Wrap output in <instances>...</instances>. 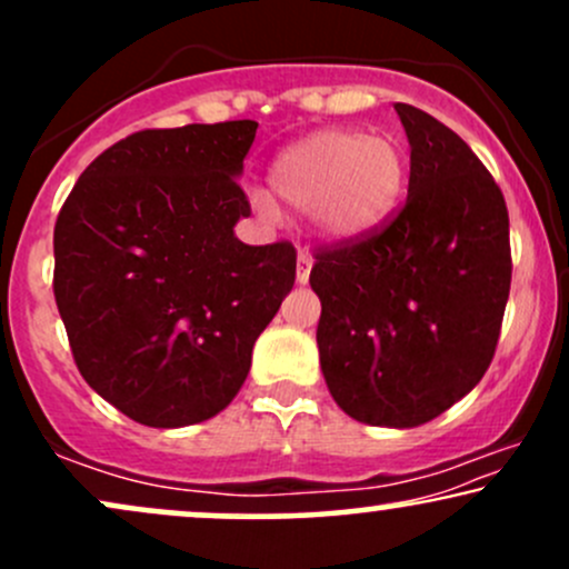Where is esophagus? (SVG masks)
I'll return each mask as SVG.
<instances>
[{
    "label": "esophagus",
    "instance_id": "obj_1",
    "mask_svg": "<svg viewBox=\"0 0 569 569\" xmlns=\"http://www.w3.org/2000/svg\"><path fill=\"white\" fill-rule=\"evenodd\" d=\"M310 270H312V259L307 253H299L297 259V283L305 286L310 280Z\"/></svg>",
    "mask_w": 569,
    "mask_h": 569
}]
</instances>
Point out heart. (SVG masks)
I'll use <instances>...</instances> for the list:
<instances>
[{"label":"heart","instance_id":"heart-1","mask_svg":"<svg viewBox=\"0 0 569 569\" xmlns=\"http://www.w3.org/2000/svg\"><path fill=\"white\" fill-rule=\"evenodd\" d=\"M409 160L393 136L358 128H326L289 143L270 166V189L280 202L310 213L329 243H352L375 232L403 198ZM259 217H276V200L251 194Z\"/></svg>","mask_w":569,"mask_h":569}]
</instances>
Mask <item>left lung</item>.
I'll return each instance as SVG.
<instances>
[{"mask_svg":"<svg viewBox=\"0 0 569 569\" xmlns=\"http://www.w3.org/2000/svg\"><path fill=\"white\" fill-rule=\"evenodd\" d=\"M411 147L401 213L356 246L318 251V356L337 407L417 428L479 385L511 289L508 211L466 141L396 103Z\"/></svg>","mask_w":569,"mask_h":569,"instance_id":"1","label":"left lung"}]
</instances>
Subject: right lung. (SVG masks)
<instances>
[{"instance_id": "add662e5", "label": "right lung", "mask_w": 569, "mask_h": 569, "mask_svg": "<svg viewBox=\"0 0 569 569\" xmlns=\"http://www.w3.org/2000/svg\"><path fill=\"white\" fill-rule=\"evenodd\" d=\"M259 122L141 130L84 168L56 221V305L84 382L130 420L184 428L243 388L297 278L289 243L246 246Z\"/></svg>"}]
</instances>
